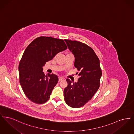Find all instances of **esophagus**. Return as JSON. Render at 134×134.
Listing matches in <instances>:
<instances>
[{
    "instance_id": "obj_1",
    "label": "esophagus",
    "mask_w": 134,
    "mask_h": 134,
    "mask_svg": "<svg viewBox=\"0 0 134 134\" xmlns=\"http://www.w3.org/2000/svg\"><path fill=\"white\" fill-rule=\"evenodd\" d=\"M64 80V79L63 77H59V82H60V81H62V80Z\"/></svg>"
}]
</instances>
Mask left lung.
<instances>
[{
	"label": "left lung",
	"mask_w": 134,
	"mask_h": 134,
	"mask_svg": "<svg viewBox=\"0 0 134 134\" xmlns=\"http://www.w3.org/2000/svg\"><path fill=\"white\" fill-rule=\"evenodd\" d=\"M75 57L74 66L80 72L77 82L67 79L65 101L70 107L80 108L88 102L99 87L102 72L100 61L93 49L81 42L65 40Z\"/></svg>",
	"instance_id": "left-lung-1"
}]
</instances>
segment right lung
I'll use <instances>...</instances> for the list:
<instances>
[{"label":"right lung","instance_id":"add662e5","mask_svg":"<svg viewBox=\"0 0 134 134\" xmlns=\"http://www.w3.org/2000/svg\"><path fill=\"white\" fill-rule=\"evenodd\" d=\"M67 49L64 41L40 37L26 47L19 62V82L26 97L32 102L43 104L48 100L58 82L54 74L45 76L43 66L59 52Z\"/></svg>","mask_w":134,"mask_h":134}]
</instances>
